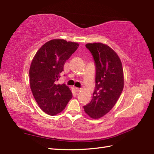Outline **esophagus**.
I'll return each instance as SVG.
<instances>
[{"label": "esophagus", "mask_w": 154, "mask_h": 154, "mask_svg": "<svg viewBox=\"0 0 154 154\" xmlns=\"http://www.w3.org/2000/svg\"><path fill=\"white\" fill-rule=\"evenodd\" d=\"M75 90L77 91V92H79V91L81 90V89H80V88H78V87H74Z\"/></svg>", "instance_id": "1"}]
</instances>
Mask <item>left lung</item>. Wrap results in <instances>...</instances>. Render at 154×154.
I'll return each mask as SVG.
<instances>
[{"label":"left lung","mask_w":154,"mask_h":154,"mask_svg":"<svg viewBox=\"0 0 154 154\" xmlns=\"http://www.w3.org/2000/svg\"><path fill=\"white\" fill-rule=\"evenodd\" d=\"M96 67L95 89L91 102L84 106L85 112L92 119H99L115 105L124 88L122 65L119 55L109 45L87 44Z\"/></svg>","instance_id":"1"}]
</instances>
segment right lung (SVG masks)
Masks as SVG:
<instances>
[{
    "label": "right lung",
    "mask_w": 154,
    "mask_h": 154,
    "mask_svg": "<svg viewBox=\"0 0 154 154\" xmlns=\"http://www.w3.org/2000/svg\"><path fill=\"white\" fill-rule=\"evenodd\" d=\"M79 44L62 39L48 41L39 49L30 67V85L38 106L44 112L56 115L63 110L72 98L66 85L56 82L63 65L76 51Z\"/></svg>",
    "instance_id": "right-lung-1"
}]
</instances>
